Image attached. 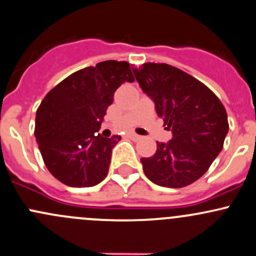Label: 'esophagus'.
Segmentation results:
<instances>
[{
  "instance_id": "esophagus-1",
  "label": "esophagus",
  "mask_w": 256,
  "mask_h": 256,
  "mask_svg": "<svg viewBox=\"0 0 256 256\" xmlns=\"http://www.w3.org/2000/svg\"><path fill=\"white\" fill-rule=\"evenodd\" d=\"M128 137H130L131 140H134V141H140V140L142 138V136L137 135V134H134V132H130V134H128Z\"/></svg>"
}]
</instances>
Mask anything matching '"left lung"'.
Listing matches in <instances>:
<instances>
[{
  "label": "left lung",
  "instance_id": "left-lung-1",
  "mask_svg": "<svg viewBox=\"0 0 256 256\" xmlns=\"http://www.w3.org/2000/svg\"><path fill=\"white\" fill-rule=\"evenodd\" d=\"M132 71L173 134L168 144L157 142L152 157L141 158L144 174L160 186L192 184L223 148L230 130L224 106L202 82L170 64L147 62Z\"/></svg>",
  "mask_w": 256,
  "mask_h": 256
}]
</instances>
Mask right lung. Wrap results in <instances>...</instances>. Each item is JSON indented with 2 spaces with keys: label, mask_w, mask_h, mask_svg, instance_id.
<instances>
[{
  "label": "right lung",
  "mask_w": 256,
  "mask_h": 256,
  "mask_svg": "<svg viewBox=\"0 0 256 256\" xmlns=\"http://www.w3.org/2000/svg\"><path fill=\"white\" fill-rule=\"evenodd\" d=\"M134 80L126 61H103L70 74L42 99L34 135L45 166L62 184L94 186L106 176L112 150L121 137L96 132L115 90Z\"/></svg>",
  "instance_id": "1"
}]
</instances>
